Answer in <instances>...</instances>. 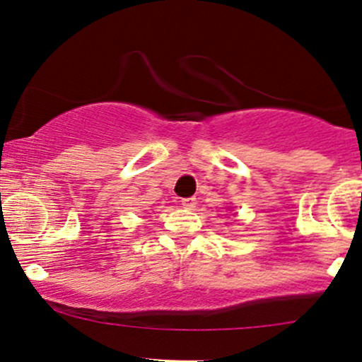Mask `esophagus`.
<instances>
[{
	"instance_id": "esophagus-1",
	"label": "esophagus",
	"mask_w": 362,
	"mask_h": 362,
	"mask_svg": "<svg viewBox=\"0 0 362 362\" xmlns=\"http://www.w3.org/2000/svg\"><path fill=\"white\" fill-rule=\"evenodd\" d=\"M182 206L187 208V210H192L196 206V199L194 197H185V199H182Z\"/></svg>"
}]
</instances>
